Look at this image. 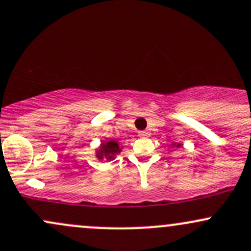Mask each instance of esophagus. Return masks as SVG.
Segmentation results:
<instances>
[{
	"instance_id": "esophagus-1",
	"label": "esophagus",
	"mask_w": 251,
	"mask_h": 251,
	"mask_svg": "<svg viewBox=\"0 0 251 251\" xmlns=\"http://www.w3.org/2000/svg\"><path fill=\"white\" fill-rule=\"evenodd\" d=\"M150 132L149 131H142L139 132V137H150Z\"/></svg>"
}]
</instances>
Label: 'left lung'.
I'll list each match as a JSON object with an SVG mask.
<instances>
[{"label":"left lung","mask_w":251,"mask_h":251,"mask_svg":"<svg viewBox=\"0 0 251 251\" xmlns=\"http://www.w3.org/2000/svg\"><path fill=\"white\" fill-rule=\"evenodd\" d=\"M172 146H175V148L178 149V148H180L181 144H176V143H175V144H172Z\"/></svg>","instance_id":"8db88e82"}]
</instances>
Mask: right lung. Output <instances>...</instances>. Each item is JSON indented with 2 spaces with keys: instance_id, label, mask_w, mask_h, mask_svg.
<instances>
[{
  "instance_id": "right-lung-1",
  "label": "right lung",
  "mask_w": 251,
  "mask_h": 251,
  "mask_svg": "<svg viewBox=\"0 0 251 251\" xmlns=\"http://www.w3.org/2000/svg\"><path fill=\"white\" fill-rule=\"evenodd\" d=\"M122 149L123 148L120 146V144L118 140L109 139V140H106V142L103 140V142H101V144H100L99 149L96 151V157L99 160L106 159L107 162H109V160H113L114 158L122 152Z\"/></svg>"
}]
</instances>
